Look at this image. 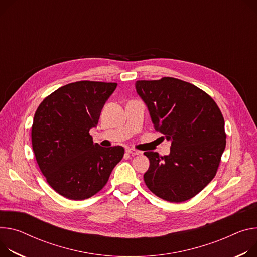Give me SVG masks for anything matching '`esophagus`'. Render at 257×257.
Wrapping results in <instances>:
<instances>
[{
	"label": "esophagus",
	"instance_id": "obj_1",
	"mask_svg": "<svg viewBox=\"0 0 257 257\" xmlns=\"http://www.w3.org/2000/svg\"><path fill=\"white\" fill-rule=\"evenodd\" d=\"M126 153H128V154H130V155H132V156H136V155L142 154V152H139V151L134 150V149H127V150H126Z\"/></svg>",
	"mask_w": 257,
	"mask_h": 257
}]
</instances>
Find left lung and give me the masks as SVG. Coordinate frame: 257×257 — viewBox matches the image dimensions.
Wrapping results in <instances>:
<instances>
[{"mask_svg": "<svg viewBox=\"0 0 257 257\" xmlns=\"http://www.w3.org/2000/svg\"><path fill=\"white\" fill-rule=\"evenodd\" d=\"M154 128L171 141L170 155L146 152L144 179L157 197L180 203L198 195L216 175L226 145L223 115L213 98L179 79L137 81Z\"/></svg>", "mask_w": 257, "mask_h": 257, "instance_id": "1", "label": "left lung"}]
</instances>
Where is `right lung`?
Segmentation results:
<instances>
[{
	"instance_id": "add662e5",
	"label": "right lung",
	"mask_w": 257,
	"mask_h": 257,
	"mask_svg": "<svg viewBox=\"0 0 257 257\" xmlns=\"http://www.w3.org/2000/svg\"><path fill=\"white\" fill-rule=\"evenodd\" d=\"M116 83L79 81L46 97L35 112L33 151L51 188L62 197L81 201L106 184L125 150L93 144L89 131L98 123Z\"/></svg>"
}]
</instances>
